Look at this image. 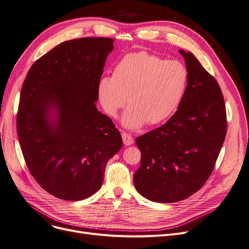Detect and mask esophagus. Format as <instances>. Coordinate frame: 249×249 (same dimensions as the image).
<instances>
[{"instance_id":"34e87169","label":"esophagus","mask_w":249,"mask_h":249,"mask_svg":"<svg viewBox=\"0 0 249 249\" xmlns=\"http://www.w3.org/2000/svg\"><path fill=\"white\" fill-rule=\"evenodd\" d=\"M122 137H123L124 144L125 146H130V145H132V144L134 143V139H133V137H132L130 134L123 133V134H122Z\"/></svg>"}]
</instances>
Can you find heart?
<instances>
[{
  "instance_id": "obj_1",
  "label": "heart",
  "mask_w": 249,
  "mask_h": 249,
  "mask_svg": "<svg viewBox=\"0 0 249 249\" xmlns=\"http://www.w3.org/2000/svg\"><path fill=\"white\" fill-rule=\"evenodd\" d=\"M188 86V71L178 60H165L146 52L122 58L112 77L103 76L98 83V98L104 112L116 117L127 98L130 105L122 124L137 130L145 124L164 122L180 106Z\"/></svg>"
}]
</instances>
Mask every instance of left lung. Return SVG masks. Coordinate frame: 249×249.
<instances>
[{"mask_svg": "<svg viewBox=\"0 0 249 249\" xmlns=\"http://www.w3.org/2000/svg\"><path fill=\"white\" fill-rule=\"evenodd\" d=\"M178 52L188 71L183 100L164 124L136 139L141 164L134 174L135 187L159 203L181 201L199 190L213 170L227 132L220 86L191 52Z\"/></svg>", "mask_w": 249, "mask_h": 249, "instance_id": "1", "label": "left lung"}]
</instances>
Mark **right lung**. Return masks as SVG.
Listing matches in <instances>:
<instances>
[{
  "label": "right lung",
  "instance_id": "right-lung-1",
  "mask_svg": "<svg viewBox=\"0 0 249 249\" xmlns=\"http://www.w3.org/2000/svg\"><path fill=\"white\" fill-rule=\"evenodd\" d=\"M113 38L66 41L36 60L21 89L17 134L36 181L59 199L78 201L102 186L119 131L95 105Z\"/></svg>",
  "mask_w": 249,
  "mask_h": 249
}]
</instances>
